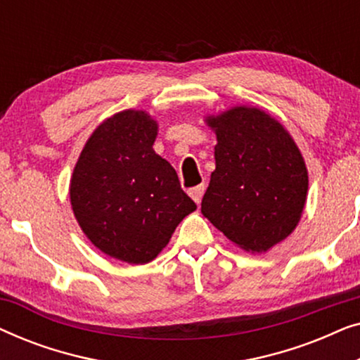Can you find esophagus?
<instances>
[{
    "label": "esophagus",
    "mask_w": 360,
    "mask_h": 360,
    "mask_svg": "<svg viewBox=\"0 0 360 360\" xmlns=\"http://www.w3.org/2000/svg\"><path fill=\"white\" fill-rule=\"evenodd\" d=\"M205 190H206V185H205V184L196 185V186H193V188L188 190V195L191 196V198H193V201H195L196 205L201 203V198H203Z\"/></svg>",
    "instance_id": "34e87169"
}]
</instances>
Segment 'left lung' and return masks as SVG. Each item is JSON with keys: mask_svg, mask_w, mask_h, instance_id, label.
<instances>
[{"mask_svg": "<svg viewBox=\"0 0 360 360\" xmlns=\"http://www.w3.org/2000/svg\"><path fill=\"white\" fill-rule=\"evenodd\" d=\"M205 122L218 144L201 213L245 252H267L302 219L308 195L302 152L282 122L260 108L233 106Z\"/></svg>", "mask_w": 360, "mask_h": 360, "instance_id": "8db88e82", "label": "left lung"}]
</instances>
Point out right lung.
I'll list each match as a JSON object with an SVG mask.
<instances>
[{"label":"right lung","instance_id":"1","mask_svg":"<svg viewBox=\"0 0 360 360\" xmlns=\"http://www.w3.org/2000/svg\"><path fill=\"white\" fill-rule=\"evenodd\" d=\"M159 124L144 110L106 117L83 146L70 205L100 252L132 265L154 260L196 205L154 146Z\"/></svg>","mask_w":360,"mask_h":360}]
</instances>
